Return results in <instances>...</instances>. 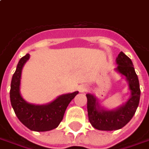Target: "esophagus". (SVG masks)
Segmentation results:
<instances>
[{
  "label": "esophagus",
  "mask_w": 149,
  "mask_h": 149,
  "mask_svg": "<svg viewBox=\"0 0 149 149\" xmlns=\"http://www.w3.org/2000/svg\"><path fill=\"white\" fill-rule=\"evenodd\" d=\"M78 90L80 92H84L88 90V86L87 85H80L78 88Z\"/></svg>",
  "instance_id": "obj_1"
}]
</instances>
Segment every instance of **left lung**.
<instances>
[{"label":"left lung","mask_w":149,"mask_h":149,"mask_svg":"<svg viewBox=\"0 0 149 149\" xmlns=\"http://www.w3.org/2000/svg\"><path fill=\"white\" fill-rule=\"evenodd\" d=\"M118 72L125 76L130 90V97L125 104L114 110H106L98 102V99L91 94H87L88 115L91 125L99 130L111 131L124 127L133 117L139 105L141 90L139 80L132 61L123 52L116 58Z\"/></svg>","instance_id":"obj_1"}]
</instances>
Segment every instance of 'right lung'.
Here are the masks:
<instances>
[{
	"label": "right lung",
	"instance_id": "right-lung-1",
	"mask_svg": "<svg viewBox=\"0 0 149 149\" xmlns=\"http://www.w3.org/2000/svg\"><path fill=\"white\" fill-rule=\"evenodd\" d=\"M30 54L20 58L12 78L10 100L15 114L26 127L32 131L45 132L57 128L62 121L67 107L78 91L61 95L45 105H35L26 102L19 91L22 69L29 59Z\"/></svg>",
	"mask_w": 149,
	"mask_h": 149
}]
</instances>
